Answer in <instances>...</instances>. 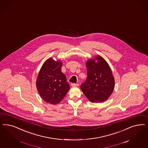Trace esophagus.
Instances as JSON below:
<instances>
[{"mask_svg": "<svg viewBox=\"0 0 148 148\" xmlns=\"http://www.w3.org/2000/svg\"><path fill=\"white\" fill-rule=\"evenodd\" d=\"M71 86H78L79 84H75V83H71Z\"/></svg>", "mask_w": 148, "mask_h": 148, "instance_id": "obj_1", "label": "esophagus"}]
</instances>
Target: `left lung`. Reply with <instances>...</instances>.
<instances>
[{"instance_id":"left-lung-1","label":"left lung","mask_w":148,"mask_h":148,"mask_svg":"<svg viewBox=\"0 0 148 148\" xmlns=\"http://www.w3.org/2000/svg\"><path fill=\"white\" fill-rule=\"evenodd\" d=\"M86 68L87 77L80 86L82 91L92 103L107 101L115 87L114 77L109 64L102 57L97 56L86 62Z\"/></svg>"}]
</instances>
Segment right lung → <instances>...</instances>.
<instances>
[{"label":"right lung","mask_w":148,"mask_h":148,"mask_svg":"<svg viewBox=\"0 0 148 148\" xmlns=\"http://www.w3.org/2000/svg\"><path fill=\"white\" fill-rule=\"evenodd\" d=\"M60 60L47 59L41 68L36 86L42 99L51 104H57L65 97L70 86L62 72Z\"/></svg>","instance_id":"obj_1"}]
</instances>
